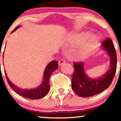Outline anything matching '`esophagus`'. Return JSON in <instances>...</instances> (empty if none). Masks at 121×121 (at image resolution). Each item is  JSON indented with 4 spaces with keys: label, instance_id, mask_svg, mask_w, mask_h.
Listing matches in <instances>:
<instances>
[{
    "label": "esophagus",
    "instance_id": "34e87169",
    "mask_svg": "<svg viewBox=\"0 0 121 121\" xmlns=\"http://www.w3.org/2000/svg\"><path fill=\"white\" fill-rule=\"evenodd\" d=\"M65 62V60H64V59H61L59 61V62H58L59 65L60 66V65H63V64Z\"/></svg>",
    "mask_w": 121,
    "mask_h": 121
}]
</instances>
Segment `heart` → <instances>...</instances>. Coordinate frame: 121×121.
Returning a JSON list of instances; mask_svg holds the SVG:
<instances>
[{
    "label": "heart",
    "mask_w": 121,
    "mask_h": 121,
    "mask_svg": "<svg viewBox=\"0 0 121 121\" xmlns=\"http://www.w3.org/2000/svg\"><path fill=\"white\" fill-rule=\"evenodd\" d=\"M68 41L70 44L79 43L75 48V53L78 57L83 58L91 53L97 48L100 39L96 35H89L88 33L84 32L72 35Z\"/></svg>",
    "instance_id": "obj_1"
}]
</instances>
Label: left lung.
<instances>
[{
	"label": "left lung",
	"instance_id": "8db88e82",
	"mask_svg": "<svg viewBox=\"0 0 121 121\" xmlns=\"http://www.w3.org/2000/svg\"><path fill=\"white\" fill-rule=\"evenodd\" d=\"M103 48L110 56V69L106 73L96 79L89 78L85 74L82 62H74V71L72 79L73 90L79 96L90 97L100 93L111 85L117 68V55L113 43L107 39L102 43Z\"/></svg>",
	"mask_w": 121,
	"mask_h": 121
}]
</instances>
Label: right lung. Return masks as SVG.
<instances>
[{
  "mask_svg": "<svg viewBox=\"0 0 121 121\" xmlns=\"http://www.w3.org/2000/svg\"><path fill=\"white\" fill-rule=\"evenodd\" d=\"M19 27V26H17L14 30L11 31V33L16 31V30ZM58 65L57 61L53 60L49 63V64L46 68L45 70H44L42 83L39 86L35 89H23L17 87L10 81L7 75H6L5 70L4 72L8 84L15 92H16L19 95L22 96V97H25V98L32 99V100H36V99L42 98L48 93L49 89H50V85L49 84V78H50L52 72L56 70L58 68Z\"/></svg>",
  "mask_w": 121,
  "mask_h": 121,
  "instance_id": "right-lung-1",
  "label": "right lung"
}]
</instances>
